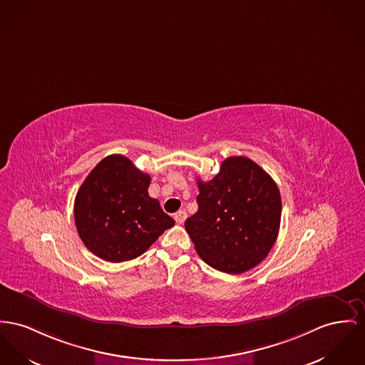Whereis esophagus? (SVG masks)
<instances>
[{
  "label": "esophagus",
  "mask_w": 365,
  "mask_h": 365,
  "mask_svg": "<svg viewBox=\"0 0 365 365\" xmlns=\"http://www.w3.org/2000/svg\"><path fill=\"white\" fill-rule=\"evenodd\" d=\"M185 219H187L185 210H178V212L174 215V220H175L177 224H182V222L185 221Z\"/></svg>",
  "instance_id": "34e87169"
}]
</instances>
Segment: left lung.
<instances>
[{
  "instance_id": "obj_1",
  "label": "left lung",
  "mask_w": 365,
  "mask_h": 365,
  "mask_svg": "<svg viewBox=\"0 0 365 365\" xmlns=\"http://www.w3.org/2000/svg\"><path fill=\"white\" fill-rule=\"evenodd\" d=\"M197 212L185 221L196 253L228 274L256 267L279 231L282 202L274 180L249 158L231 156L213 180L197 178Z\"/></svg>"
}]
</instances>
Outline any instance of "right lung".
<instances>
[{"instance_id":"obj_1","label":"right lung","mask_w":365,"mask_h":365,"mask_svg":"<svg viewBox=\"0 0 365 365\" xmlns=\"http://www.w3.org/2000/svg\"><path fill=\"white\" fill-rule=\"evenodd\" d=\"M149 174L123 155H109L87 175L74 199V222L83 243L102 260L141 256L174 225L150 197Z\"/></svg>"}]
</instances>
